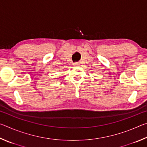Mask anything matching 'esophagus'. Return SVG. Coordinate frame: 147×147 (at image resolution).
Segmentation results:
<instances>
[{"label":"esophagus","mask_w":147,"mask_h":147,"mask_svg":"<svg viewBox=\"0 0 147 147\" xmlns=\"http://www.w3.org/2000/svg\"><path fill=\"white\" fill-rule=\"evenodd\" d=\"M74 65H75V66H79V65H80V63H78V62H76V63H74Z\"/></svg>","instance_id":"esophagus-1"}]
</instances>
